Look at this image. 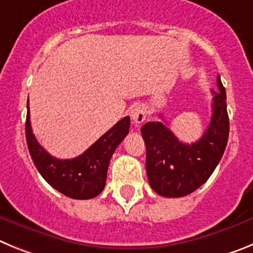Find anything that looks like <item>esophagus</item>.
<instances>
[{
    "instance_id": "obj_1",
    "label": "esophagus",
    "mask_w": 253,
    "mask_h": 253,
    "mask_svg": "<svg viewBox=\"0 0 253 253\" xmlns=\"http://www.w3.org/2000/svg\"><path fill=\"white\" fill-rule=\"evenodd\" d=\"M130 118H131V122L135 126H138L139 124H142L147 118V111H146V107L143 106V105H134L131 107L130 110Z\"/></svg>"
}]
</instances>
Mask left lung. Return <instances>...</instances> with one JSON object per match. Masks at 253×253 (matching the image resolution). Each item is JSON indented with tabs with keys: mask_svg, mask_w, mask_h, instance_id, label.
Masks as SVG:
<instances>
[{
	"mask_svg": "<svg viewBox=\"0 0 253 253\" xmlns=\"http://www.w3.org/2000/svg\"><path fill=\"white\" fill-rule=\"evenodd\" d=\"M216 84L219 91H211V120L198 142H180L162 122H148L140 129L147 148V176L158 195H189L202 186L218 166L227 147L229 119L225 88L219 76Z\"/></svg>",
	"mask_w": 253,
	"mask_h": 253,
	"instance_id": "1",
	"label": "left lung"
}]
</instances>
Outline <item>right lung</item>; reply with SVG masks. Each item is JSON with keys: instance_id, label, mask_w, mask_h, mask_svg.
<instances>
[{"instance_id": "obj_1", "label": "right lung", "mask_w": 253, "mask_h": 253, "mask_svg": "<svg viewBox=\"0 0 253 253\" xmlns=\"http://www.w3.org/2000/svg\"><path fill=\"white\" fill-rule=\"evenodd\" d=\"M129 126L130 118L125 116L82 154L72 160H59L50 156L35 139L28 106L26 143L35 167L51 187L68 198L86 200L95 198L104 190L111 156L129 133Z\"/></svg>"}]
</instances>
